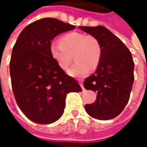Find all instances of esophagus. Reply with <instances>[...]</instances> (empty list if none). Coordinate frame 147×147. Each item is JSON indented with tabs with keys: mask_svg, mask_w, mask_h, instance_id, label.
Returning a JSON list of instances; mask_svg holds the SVG:
<instances>
[{
	"mask_svg": "<svg viewBox=\"0 0 147 147\" xmlns=\"http://www.w3.org/2000/svg\"><path fill=\"white\" fill-rule=\"evenodd\" d=\"M80 82V86H81V87H82V89H83V91H84L85 90V88L83 87V80H80L79 81Z\"/></svg>",
	"mask_w": 147,
	"mask_h": 147,
	"instance_id": "esophagus-1",
	"label": "esophagus"
}]
</instances>
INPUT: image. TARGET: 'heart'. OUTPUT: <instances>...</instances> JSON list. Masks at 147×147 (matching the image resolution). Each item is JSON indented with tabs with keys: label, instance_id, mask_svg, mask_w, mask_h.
I'll return each mask as SVG.
<instances>
[{
	"label": "heart",
	"instance_id": "obj_1",
	"mask_svg": "<svg viewBox=\"0 0 147 147\" xmlns=\"http://www.w3.org/2000/svg\"><path fill=\"white\" fill-rule=\"evenodd\" d=\"M60 44L52 43L49 53L58 67L66 70L71 63L73 55L76 63L68 70L73 77L85 76L90 68L95 69L102 57V47L98 39L80 32H71L60 38Z\"/></svg>",
	"mask_w": 147,
	"mask_h": 147
}]
</instances>
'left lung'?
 <instances>
[{"mask_svg":"<svg viewBox=\"0 0 147 147\" xmlns=\"http://www.w3.org/2000/svg\"><path fill=\"white\" fill-rule=\"evenodd\" d=\"M98 39L102 57L94 73L87 77L83 86L97 93L95 102L86 104L90 117L101 120L115 118L128 102L134 83V61L129 49L119 38L103 26L80 27Z\"/></svg>","mask_w":147,"mask_h":147,"instance_id":"obj_1","label":"left lung"}]
</instances>
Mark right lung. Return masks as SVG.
<instances>
[{"label": "right lung", "instance_id": "right-lung-1", "mask_svg": "<svg viewBox=\"0 0 147 147\" xmlns=\"http://www.w3.org/2000/svg\"><path fill=\"white\" fill-rule=\"evenodd\" d=\"M76 27L54 18L34 21L22 30L11 52L10 76L21 111L34 123L48 124L64 113L65 98L80 92L76 80L58 67L49 53L53 39Z\"/></svg>", "mask_w": 147, "mask_h": 147}]
</instances>
